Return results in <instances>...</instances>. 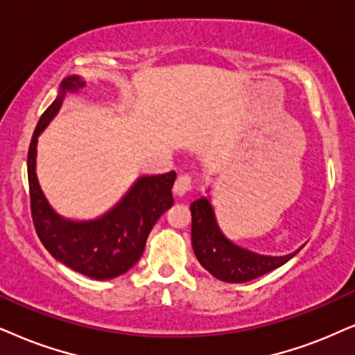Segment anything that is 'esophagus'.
Returning <instances> with one entry per match:
<instances>
[{
	"label": "esophagus",
	"instance_id": "34e87169",
	"mask_svg": "<svg viewBox=\"0 0 355 355\" xmlns=\"http://www.w3.org/2000/svg\"><path fill=\"white\" fill-rule=\"evenodd\" d=\"M191 190V177L190 175L183 173V175H178L177 180L173 183V193L177 196H183L187 191Z\"/></svg>",
	"mask_w": 355,
	"mask_h": 355
}]
</instances>
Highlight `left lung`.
<instances>
[{"label": "left lung", "instance_id": "obj_1", "mask_svg": "<svg viewBox=\"0 0 355 355\" xmlns=\"http://www.w3.org/2000/svg\"><path fill=\"white\" fill-rule=\"evenodd\" d=\"M191 209V244L196 259L218 280L227 284H244L275 270L300 252L280 255H263L241 248L227 239L219 230L213 205L201 196L190 205Z\"/></svg>", "mask_w": 355, "mask_h": 355}]
</instances>
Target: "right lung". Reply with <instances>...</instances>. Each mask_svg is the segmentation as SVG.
<instances>
[{
    "label": "right lung",
    "instance_id": "obj_1",
    "mask_svg": "<svg viewBox=\"0 0 355 355\" xmlns=\"http://www.w3.org/2000/svg\"><path fill=\"white\" fill-rule=\"evenodd\" d=\"M85 82L77 75L60 83L58 96L40 116L28 152L31 211L35 232L53 259L95 280H111L136 266L157 219L173 205L175 172L139 177L107 213L88 221H73L55 213L44 196L35 175L37 137L55 118L67 93H77Z\"/></svg>",
    "mask_w": 355,
    "mask_h": 355
}]
</instances>
